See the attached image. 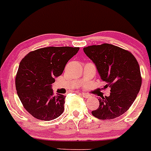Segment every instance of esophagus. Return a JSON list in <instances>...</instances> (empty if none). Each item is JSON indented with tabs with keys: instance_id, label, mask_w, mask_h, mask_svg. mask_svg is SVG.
Masks as SVG:
<instances>
[{
	"instance_id": "obj_1",
	"label": "esophagus",
	"mask_w": 151,
	"mask_h": 151,
	"mask_svg": "<svg viewBox=\"0 0 151 151\" xmlns=\"http://www.w3.org/2000/svg\"><path fill=\"white\" fill-rule=\"evenodd\" d=\"M80 94L82 95V96L85 98H88L89 96H90V95L88 94V93H80Z\"/></svg>"
}]
</instances>
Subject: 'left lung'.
I'll use <instances>...</instances> for the list:
<instances>
[{
    "mask_svg": "<svg viewBox=\"0 0 151 151\" xmlns=\"http://www.w3.org/2000/svg\"><path fill=\"white\" fill-rule=\"evenodd\" d=\"M96 65L105 87L111 88L108 96L99 98V106L91 114L100 119H112L126 112L134 103L142 85L139 65L128 51L104 43L83 48Z\"/></svg>",
    "mask_w": 151,
    "mask_h": 151,
    "instance_id": "left-lung-1",
    "label": "left lung"
}]
</instances>
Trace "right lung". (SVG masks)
Here are the masks:
<instances>
[{
  "mask_svg": "<svg viewBox=\"0 0 151 151\" xmlns=\"http://www.w3.org/2000/svg\"><path fill=\"white\" fill-rule=\"evenodd\" d=\"M78 47H46L29 52L20 63L15 78L17 95L25 109L36 119L49 121L64 111L65 97L53 93L52 84Z\"/></svg>",
  "mask_w": 151,
  "mask_h": 151,
  "instance_id": "add662e5",
  "label": "right lung"
}]
</instances>
